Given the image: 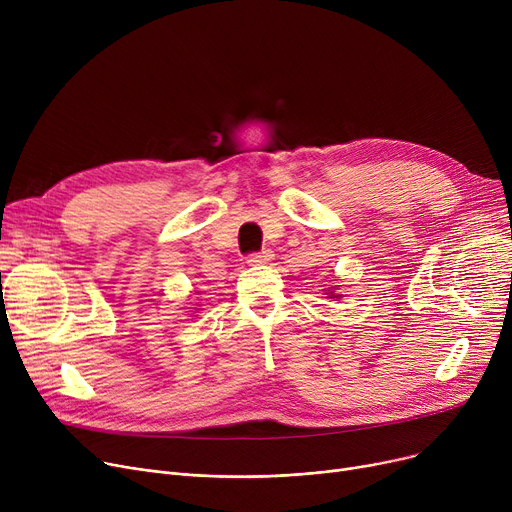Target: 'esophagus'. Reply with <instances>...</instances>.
<instances>
[{
	"mask_svg": "<svg viewBox=\"0 0 512 512\" xmlns=\"http://www.w3.org/2000/svg\"><path fill=\"white\" fill-rule=\"evenodd\" d=\"M272 259H274V253H272L270 249H263V251H259V253L249 255L247 263H249V265H263V263H270Z\"/></svg>",
	"mask_w": 512,
	"mask_h": 512,
	"instance_id": "34e87169",
	"label": "esophagus"
}]
</instances>
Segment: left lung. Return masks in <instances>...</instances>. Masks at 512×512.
Returning a JSON list of instances; mask_svg holds the SVG:
<instances>
[{
	"mask_svg": "<svg viewBox=\"0 0 512 512\" xmlns=\"http://www.w3.org/2000/svg\"><path fill=\"white\" fill-rule=\"evenodd\" d=\"M330 282L334 284V280H330ZM326 294H328L326 299H336V301H338V299H342V294L338 292V286H330V288L326 290Z\"/></svg>",
	"mask_w": 512,
	"mask_h": 512,
	"instance_id": "1",
	"label": "left lung"
}]
</instances>
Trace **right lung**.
Returning a JSON list of instances; mask_svg holds the SVG:
<instances>
[{
  "label": "right lung",
  "instance_id": "right-lung-1",
  "mask_svg": "<svg viewBox=\"0 0 512 512\" xmlns=\"http://www.w3.org/2000/svg\"><path fill=\"white\" fill-rule=\"evenodd\" d=\"M195 311H201V309H199V307H197V309H195Z\"/></svg>",
  "mask_w": 512,
  "mask_h": 512
}]
</instances>
